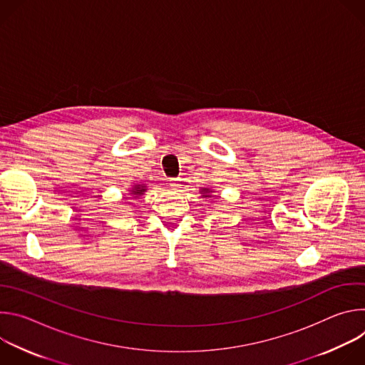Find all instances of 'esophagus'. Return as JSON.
Instances as JSON below:
<instances>
[{
  "instance_id": "1",
  "label": "esophagus",
  "mask_w": 365,
  "mask_h": 365,
  "mask_svg": "<svg viewBox=\"0 0 365 365\" xmlns=\"http://www.w3.org/2000/svg\"><path fill=\"white\" fill-rule=\"evenodd\" d=\"M169 186H170L172 190H178L182 185H180V180H179V179H172V180L169 182Z\"/></svg>"
}]
</instances>
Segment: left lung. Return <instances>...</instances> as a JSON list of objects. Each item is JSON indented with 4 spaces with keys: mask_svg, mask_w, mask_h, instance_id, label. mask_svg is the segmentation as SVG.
Returning <instances> with one entry per match:
<instances>
[{
    "mask_svg": "<svg viewBox=\"0 0 365 365\" xmlns=\"http://www.w3.org/2000/svg\"><path fill=\"white\" fill-rule=\"evenodd\" d=\"M200 193H202V197H212V189H210V187H202L200 190H199Z\"/></svg>",
    "mask_w": 365,
    "mask_h": 365,
    "instance_id": "left-lung-1",
    "label": "left lung"
}]
</instances>
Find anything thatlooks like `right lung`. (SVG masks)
<instances>
[{
	"label": "right lung",
	"instance_id": "right-lung-1",
	"mask_svg": "<svg viewBox=\"0 0 365 365\" xmlns=\"http://www.w3.org/2000/svg\"><path fill=\"white\" fill-rule=\"evenodd\" d=\"M134 197H140L144 195V192H147V186L145 185H133L128 190Z\"/></svg>",
	"mask_w": 365,
	"mask_h": 365
}]
</instances>
